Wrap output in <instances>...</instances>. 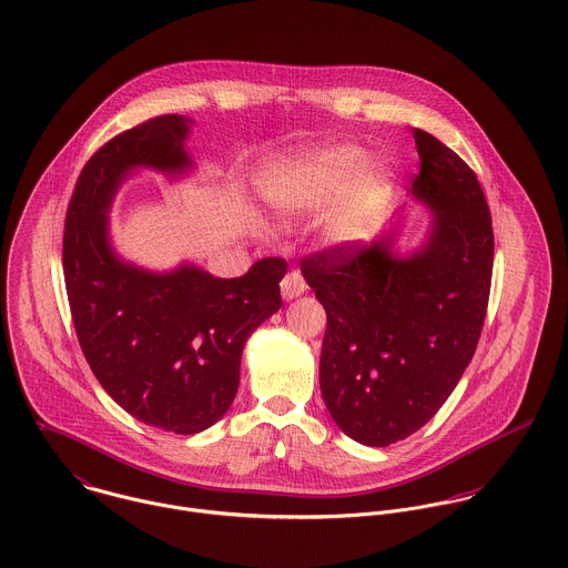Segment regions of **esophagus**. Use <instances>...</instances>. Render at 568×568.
Returning <instances> with one entry per match:
<instances>
[{
  "instance_id": "34e87169",
  "label": "esophagus",
  "mask_w": 568,
  "mask_h": 568,
  "mask_svg": "<svg viewBox=\"0 0 568 568\" xmlns=\"http://www.w3.org/2000/svg\"><path fill=\"white\" fill-rule=\"evenodd\" d=\"M280 286H282V297L284 300H295L306 291V280L300 271H288Z\"/></svg>"
}]
</instances>
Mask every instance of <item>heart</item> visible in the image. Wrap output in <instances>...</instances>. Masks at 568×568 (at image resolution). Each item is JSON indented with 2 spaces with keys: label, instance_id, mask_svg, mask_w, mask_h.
Listing matches in <instances>:
<instances>
[{
  "label": "heart",
  "instance_id": "1",
  "mask_svg": "<svg viewBox=\"0 0 568 568\" xmlns=\"http://www.w3.org/2000/svg\"><path fill=\"white\" fill-rule=\"evenodd\" d=\"M365 163L367 153L356 144L291 158L277 163L264 181L268 203L282 214L297 216L322 210L354 182L347 199L327 219L325 232L334 241H356L372 227L389 190V170Z\"/></svg>",
  "mask_w": 568,
  "mask_h": 568
}]
</instances>
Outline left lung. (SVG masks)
Returning <instances> with one entry per match:
<instances>
[{"label": "left lung", "mask_w": 568, "mask_h": 568, "mask_svg": "<svg viewBox=\"0 0 568 568\" xmlns=\"http://www.w3.org/2000/svg\"><path fill=\"white\" fill-rule=\"evenodd\" d=\"M413 138L410 194L433 210L424 246L398 257L387 236L302 260L327 315L325 406L347 437L376 448L406 439L448 400L477 349L491 284L494 232L477 174L430 133Z\"/></svg>", "instance_id": "8db88e82"}]
</instances>
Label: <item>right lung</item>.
Masks as SVG:
<instances>
[{
	"instance_id": "obj_1",
	"label": "right lung",
	"mask_w": 568,
	"mask_h": 568,
	"mask_svg": "<svg viewBox=\"0 0 568 568\" xmlns=\"http://www.w3.org/2000/svg\"><path fill=\"white\" fill-rule=\"evenodd\" d=\"M185 115L151 118L100 146L68 205L63 273L82 354L104 392L135 419L194 435L236 398L248 334L282 306L284 257L257 260L243 277H214L181 264L151 273L122 262L106 212L126 172H183Z\"/></svg>"
}]
</instances>
